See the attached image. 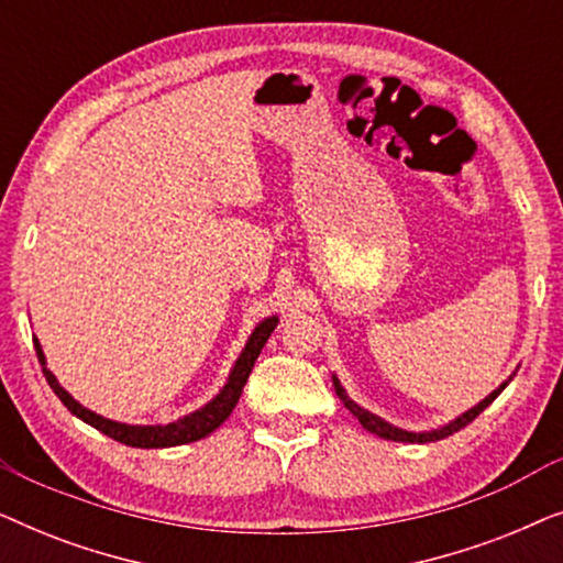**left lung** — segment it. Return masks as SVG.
<instances>
[{
  "instance_id": "obj_1",
  "label": "left lung",
  "mask_w": 563,
  "mask_h": 563,
  "mask_svg": "<svg viewBox=\"0 0 563 563\" xmlns=\"http://www.w3.org/2000/svg\"><path fill=\"white\" fill-rule=\"evenodd\" d=\"M512 376H515V372L507 376V379L499 384V387L495 389V391H489L487 397L482 399V402H476L472 410H466V412H461L459 418H453V420H449L445 422V426H438V428H433V430H420V433H415V430H405V428H397V426H391L389 420H384V418H379V415H374V412H368L366 407H361L358 402H353V399L349 397V391L343 389V384H341V379H338V376L333 374V387H335V395L341 397V402L349 407L351 410V415L353 418H356L361 426H364L368 433H374V435H379V438H384V441H397V443H433V441H441V438H449V435H453V433H459L461 428H466L468 422H472L476 415L479 412H484L487 410V407L495 402V399L503 395V389L507 387V384L512 382Z\"/></svg>"
}]
</instances>
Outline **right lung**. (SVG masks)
<instances>
[{
	"label": "right lung",
	"mask_w": 563,
	"mask_h": 563,
	"mask_svg": "<svg viewBox=\"0 0 563 563\" xmlns=\"http://www.w3.org/2000/svg\"><path fill=\"white\" fill-rule=\"evenodd\" d=\"M276 325H279V314H268V318H264L256 328H253V333L249 335V341H245V345H243L241 356L235 358L233 368H230L225 384H222V389L210 399V402L202 405L195 412L181 415V418H176L172 422H156V426H133V422L110 420V418H104V415L84 407L79 399H74L64 387H60L56 374L48 368L43 345L35 335H33V343H35L37 361H41V366H43L45 382L51 384V389L56 391V397L60 399V402L68 407V412L87 422V426L97 428L99 433L110 435V438H114V441H120L125 445H133V449H172V445L195 443V441H199V438H207L212 430H218L222 422L230 418V412L235 410L238 399H241V395H243V387H245V382H249L251 368H253V364H256L261 349H264L268 335L274 333Z\"/></svg>",
	"instance_id": "right-lung-1"
}]
</instances>
